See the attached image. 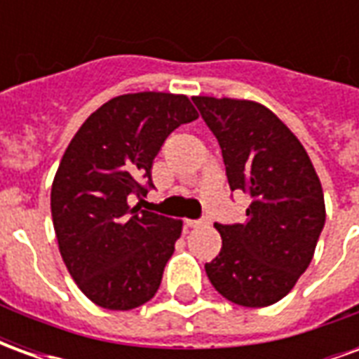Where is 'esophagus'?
I'll return each instance as SVG.
<instances>
[{
    "instance_id": "1",
    "label": "esophagus",
    "mask_w": 359,
    "mask_h": 359,
    "mask_svg": "<svg viewBox=\"0 0 359 359\" xmlns=\"http://www.w3.org/2000/svg\"><path fill=\"white\" fill-rule=\"evenodd\" d=\"M205 223H208L205 219H188L187 221V225L190 226V229H198V226L205 225Z\"/></svg>"
}]
</instances>
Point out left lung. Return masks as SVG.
<instances>
[{
    "mask_svg": "<svg viewBox=\"0 0 359 359\" xmlns=\"http://www.w3.org/2000/svg\"><path fill=\"white\" fill-rule=\"evenodd\" d=\"M215 134L231 190L252 198L246 223L219 225V256L205 264L211 285L244 308L285 298L316 252L325 225V198L300 140L265 105L194 95Z\"/></svg>",
    "mask_w": 359,
    "mask_h": 359,
    "instance_id": "left-lung-1",
    "label": "left lung"
}]
</instances>
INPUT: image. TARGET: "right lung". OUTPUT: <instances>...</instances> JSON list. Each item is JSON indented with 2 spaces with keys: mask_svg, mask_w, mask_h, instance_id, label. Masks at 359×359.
Segmentation results:
<instances>
[{
  "mask_svg": "<svg viewBox=\"0 0 359 359\" xmlns=\"http://www.w3.org/2000/svg\"><path fill=\"white\" fill-rule=\"evenodd\" d=\"M196 118L182 94L117 95L67 146L51 184V217L67 269L95 306L126 311L156 296L182 221L130 208L128 198L148 194L165 138Z\"/></svg>",
  "mask_w": 359,
  "mask_h": 359,
  "instance_id": "right-lung-1",
  "label": "right lung"
}]
</instances>
